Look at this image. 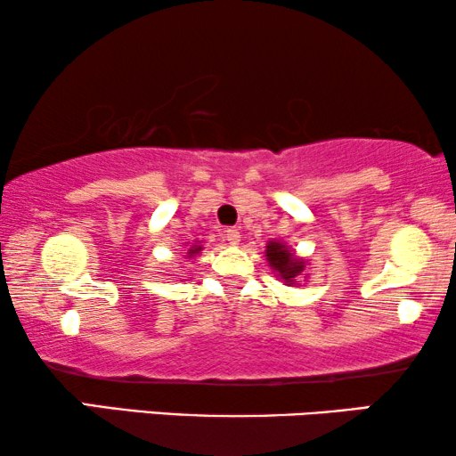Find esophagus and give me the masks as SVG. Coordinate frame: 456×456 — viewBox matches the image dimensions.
Returning <instances> with one entry per match:
<instances>
[{"mask_svg":"<svg viewBox=\"0 0 456 456\" xmlns=\"http://www.w3.org/2000/svg\"><path fill=\"white\" fill-rule=\"evenodd\" d=\"M224 239H226L230 245H239V242H240V232L236 228H228L226 234H224Z\"/></svg>","mask_w":456,"mask_h":456,"instance_id":"obj_1","label":"esophagus"}]
</instances>
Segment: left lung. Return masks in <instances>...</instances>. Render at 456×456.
<instances>
[{"label": "left lung", "mask_w": 456, "mask_h": 456, "mask_svg": "<svg viewBox=\"0 0 456 456\" xmlns=\"http://www.w3.org/2000/svg\"><path fill=\"white\" fill-rule=\"evenodd\" d=\"M265 257L270 261V265L276 270L280 276H282L286 282H295L297 276H301L305 270V261L297 259L289 248H286L282 242H270L267 245Z\"/></svg>", "instance_id": "8db88e82"}]
</instances>
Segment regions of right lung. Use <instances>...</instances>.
<instances>
[{"mask_svg":"<svg viewBox=\"0 0 456 456\" xmlns=\"http://www.w3.org/2000/svg\"><path fill=\"white\" fill-rule=\"evenodd\" d=\"M197 251H201V247H191V251H189V255H192V253H197Z\"/></svg>","mask_w":456,"mask_h":456,"instance_id":"obj_1","label":"right lung"}]
</instances>
